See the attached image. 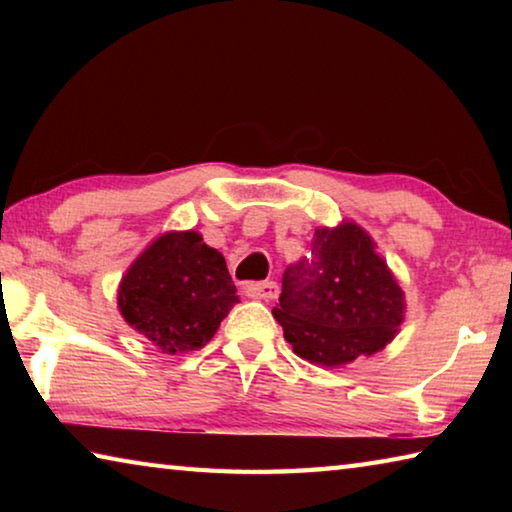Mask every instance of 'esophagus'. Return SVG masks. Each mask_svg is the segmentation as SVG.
Masks as SVG:
<instances>
[{
  "instance_id": "obj_1",
  "label": "esophagus",
  "mask_w": 512,
  "mask_h": 512,
  "mask_svg": "<svg viewBox=\"0 0 512 512\" xmlns=\"http://www.w3.org/2000/svg\"><path fill=\"white\" fill-rule=\"evenodd\" d=\"M244 291L248 298H255V300H273V298H277V293H280V289H277V284L273 280L248 282Z\"/></svg>"
}]
</instances>
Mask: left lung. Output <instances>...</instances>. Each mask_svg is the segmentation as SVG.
<instances>
[{"label": "left lung", "instance_id": "obj_1", "mask_svg": "<svg viewBox=\"0 0 512 512\" xmlns=\"http://www.w3.org/2000/svg\"><path fill=\"white\" fill-rule=\"evenodd\" d=\"M273 316L298 357L343 366L375 354L404 320V293L359 225L318 228L282 277Z\"/></svg>", "mask_w": 512, "mask_h": 512}]
</instances>
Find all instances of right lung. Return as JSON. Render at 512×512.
Masks as SVG:
<instances>
[{"instance_id":"right-lung-1","label":"right lung","mask_w":512,"mask_h":512,"mask_svg":"<svg viewBox=\"0 0 512 512\" xmlns=\"http://www.w3.org/2000/svg\"><path fill=\"white\" fill-rule=\"evenodd\" d=\"M126 323L164 354L201 350L237 298L219 250L198 232H169L144 250L119 287Z\"/></svg>"}]
</instances>
